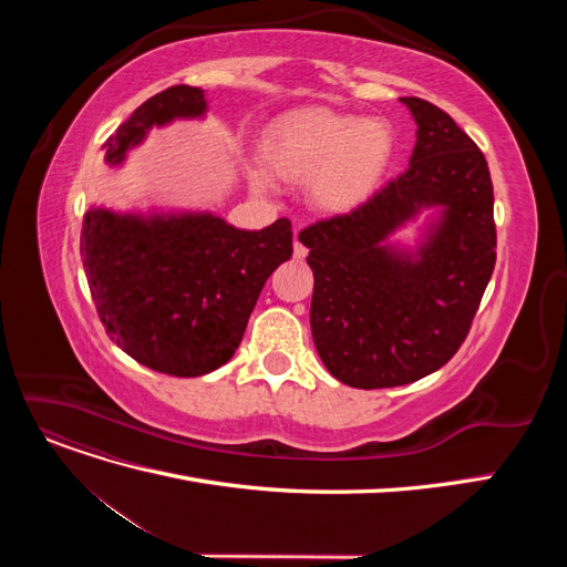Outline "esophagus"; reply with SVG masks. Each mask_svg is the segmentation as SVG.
<instances>
[{"label": "esophagus", "mask_w": 567, "mask_h": 567, "mask_svg": "<svg viewBox=\"0 0 567 567\" xmlns=\"http://www.w3.org/2000/svg\"><path fill=\"white\" fill-rule=\"evenodd\" d=\"M293 257H296V260H305V257H307V248L298 241V238L293 241Z\"/></svg>", "instance_id": "obj_1"}]
</instances>
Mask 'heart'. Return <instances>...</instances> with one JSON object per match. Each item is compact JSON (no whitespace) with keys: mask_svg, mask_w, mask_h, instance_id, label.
Listing matches in <instances>:
<instances>
[{"mask_svg":"<svg viewBox=\"0 0 567 567\" xmlns=\"http://www.w3.org/2000/svg\"><path fill=\"white\" fill-rule=\"evenodd\" d=\"M394 151L392 130L381 120L293 113L262 136L267 169L284 182L307 184L319 210L348 213L364 203L383 179ZM252 184L267 179L252 173Z\"/></svg>","mask_w":567,"mask_h":567,"instance_id":"heart-1","label":"heart"}]
</instances>
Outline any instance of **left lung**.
I'll use <instances>...</instances> for the list:
<instances>
[{
	"label": "left lung",
	"instance_id": "8db88e82",
	"mask_svg": "<svg viewBox=\"0 0 567 567\" xmlns=\"http://www.w3.org/2000/svg\"><path fill=\"white\" fill-rule=\"evenodd\" d=\"M416 120L409 167L367 203L300 231L315 271L310 323L323 367L375 390L414 383L466 340L496 262L494 192L483 151L452 115L402 96ZM423 207L441 217L416 251L389 236Z\"/></svg>",
	"mask_w": 567,
	"mask_h": 567
}]
</instances>
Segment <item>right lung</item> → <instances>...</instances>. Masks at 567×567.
<instances>
[{"label":"right lung","mask_w":567,"mask_h":567,"mask_svg":"<svg viewBox=\"0 0 567 567\" xmlns=\"http://www.w3.org/2000/svg\"><path fill=\"white\" fill-rule=\"evenodd\" d=\"M200 87L175 84L111 134L106 163L120 165L148 130L203 117ZM82 267L111 340L136 362L179 379L227 364L241 346L265 281L293 255L286 217L260 231L213 213H115L94 205L82 219Z\"/></svg>","instance_id":"obj_1"}]
</instances>
